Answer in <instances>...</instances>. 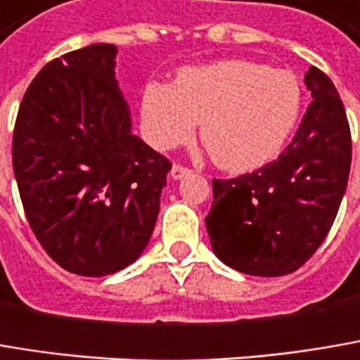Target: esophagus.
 Here are the masks:
<instances>
[{
	"label": "esophagus",
	"mask_w": 360,
	"mask_h": 360,
	"mask_svg": "<svg viewBox=\"0 0 360 360\" xmlns=\"http://www.w3.org/2000/svg\"><path fill=\"white\" fill-rule=\"evenodd\" d=\"M169 174H172V180H182V178H186L191 174V169L184 166H174Z\"/></svg>",
	"instance_id": "obj_1"
}]
</instances>
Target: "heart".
<instances>
[{"label":"heart","instance_id":"b5f03b06","mask_svg":"<svg viewBox=\"0 0 360 360\" xmlns=\"http://www.w3.org/2000/svg\"><path fill=\"white\" fill-rule=\"evenodd\" d=\"M301 106L295 73L242 59L186 67L174 86L151 82L141 96L143 127L155 147L188 141L200 122L202 143L227 172H250L274 160Z\"/></svg>","mask_w":360,"mask_h":360}]
</instances>
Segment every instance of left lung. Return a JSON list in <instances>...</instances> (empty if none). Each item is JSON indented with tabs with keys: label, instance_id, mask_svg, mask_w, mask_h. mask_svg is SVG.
<instances>
[{
	"label": "left lung",
	"instance_id": "1",
	"mask_svg": "<svg viewBox=\"0 0 360 360\" xmlns=\"http://www.w3.org/2000/svg\"><path fill=\"white\" fill-rule=\"evenodd\" d=\"M311 104L276 162L233 180H213L205 219L219 260L252 276L301 269L328 236L350 172V129L334 84L305 73Z\"/></svg>",
	"mask_w": 360,
	"mask_h": 360
}]
</instances>
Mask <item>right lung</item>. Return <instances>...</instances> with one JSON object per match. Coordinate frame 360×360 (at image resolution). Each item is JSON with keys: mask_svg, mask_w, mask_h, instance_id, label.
Returning a JSON list of instances; mask_svg holds the SVG:
<instances>
[{"mask_svg": "<svg viewBox=\"0 0 360 360\" xmlns=\"http://www.w3.org/2000/svg\"><path fill=\"white\" fill-rule=\"evenodd\" d=\"M115 44L46 63L20 104L12 162L28 223L73 274L133 264L153 233L172 164L133 133Z\"/></svg>", "mask_w": 360, "mask_h": 360, "instance_id": "add662e5", "label": "right lung"}]
</instances>
